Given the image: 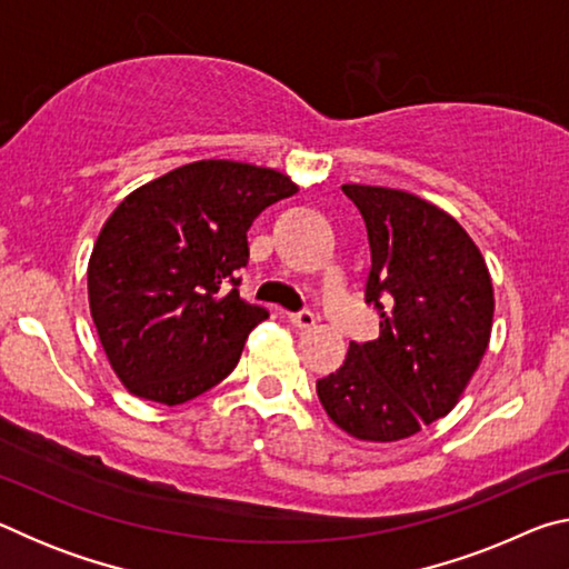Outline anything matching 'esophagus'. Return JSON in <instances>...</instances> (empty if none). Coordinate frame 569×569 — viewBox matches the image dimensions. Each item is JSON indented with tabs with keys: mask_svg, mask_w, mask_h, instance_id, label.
<instances>
[{
	"mask_svg": "<svg viewBox=\"0 0 569 569\" xmlns=\"http://www.w3.org/2000/svg\"><path fill=\"white\" fill-rule=\"evenodd\" d=\"M288 321H291L296 329H313L316 326V316L311 311H301V313H291L288 316Z\"/></svg>",
	"mask_w": 569,
	"mask_h": 569,
	"instance_id": "34e87169",
	"label": "esophagus"
}]
</instances>
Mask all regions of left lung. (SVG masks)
<instances>
[{
    "mask_svg": "<svg viewBox=\"0 0 569 569\" xmlns=\"http://www.w3.org/2000/svg\"><path fill=\"white\" fill-rule=\"evenodd\" d=\"M371 246L366 301L381 336L351 343L316 391L346 435L373 445L409 439L457 407L489 346L492 276L455 218L411 192L341 186Z\"/></svg>",
    "mask_w": 569,
    "mask_h": 569,
    "instance_id": "left-lung-1",
    "label": "left lung"
}]
</instances>
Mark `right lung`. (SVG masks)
Returning a JSON list of instances; mask_svg holds the SVG:
<instances>
[{"instance_id": "1", "label": "right lung", "mask_w": 569, "mask_h": 569, "mask_svg": "<svg viewBox=\"0 0 569 569\" xmlns=\"http://www.w3.org/2000/svg\"><path fill=\"white\" fill-rule=\"evenodd\" d=\"M298 192L273 168L198 160L132 190L88 263L90 313L114 377L148 401H190L236 369L268 319L240 298L256 216Z\"/></svg>"}]
</instances>
